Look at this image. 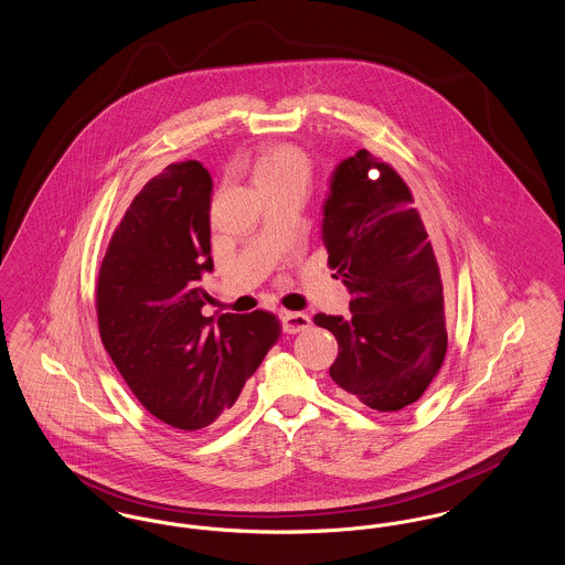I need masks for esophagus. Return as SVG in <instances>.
<instances>
[{
  "instance_id": "1",
  "label": "esophagus",
  "mask_w": 565,
  "mask_h": 565,
  "mask_svg": "<svg viewBox=\"0 0 565 565\" xmlns=\"http://www.w3.org/2000/svg\"><path fill=\"white\" fill-rule=\"evenodd\" d=\"M284 326H286V332H288V334H296V332H305V330L311 326V320H309V316H305V313L286 311V313H284Z\"/></svg>"
}]
</instances>
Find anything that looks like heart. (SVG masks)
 <instances>
[{"instance_id": "b5f03b06", "label": "heart", "mask_w": 565, "mask_h": 565, "mask_svg": "<svg viewBox=\"0 0 565 565\" xmlns=\"http://www.w3.org/2000/svg\"><path fill=\"white\" fill-rule=\"evenodd\" d=\"M311 175L313 162L295 143H270L254 159V182L260 192L277 189L307 190Z\"/></svg>"}]
</instances>
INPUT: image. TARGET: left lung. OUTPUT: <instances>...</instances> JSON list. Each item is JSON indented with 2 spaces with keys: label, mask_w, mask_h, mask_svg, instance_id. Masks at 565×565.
I'll return each instance as SVG.
<instances>
[{
  "label": "left lung",
  "mask_w": 565,
  "mask_h": 565,
  "mask_svg": "<svg viewBox=\"0 0 565 565\" xmlns=\"http://www.w3.org/2000/svg\"><path fill=\"white\" fill-rule=\"evenodd\" d=\"M328 267L350 290V318L318 313L339 355V394L381 413L417 403L447 353L440 269L413 194L369 150L341 162L323 203Z\"/></svg>",
  "instance_id": "1"
}]
</instances>
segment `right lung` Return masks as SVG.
<instances>
[{
  "instance_id": "obj_1",
  "label": "right lung",
  "mask_w": 565,
  "mask_h": 565,
  "mask_svg": "<svg viewBox=\"0 0 565 565\" xmlns=\"http://www.w3.org/2000/svg\"><path fill=\"white\" fill-rule=\"evenodd\" d=\"M212 175L171 162L116 226L97 277L102 343L141 406L178 430H203L235 404L281 323L269 311L201 313L212 260Z\"/></svg>"
}]
</instances>
